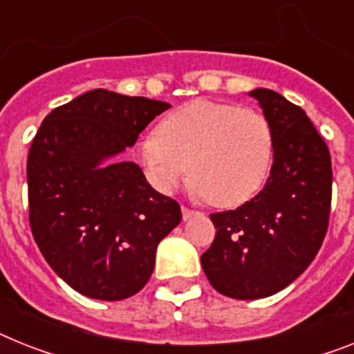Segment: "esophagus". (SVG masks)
I'll list each match as a JSON object with an SVG mask.
<instances>
[{
    "label": "esophagus",
    "instance_id": "obj_1",
    "mask_svg": "<svg viewBox=\"0 0 354 354\" xmlns=\"http://www.w3.org/2000/svg\"><path fill=\"white\" fill-rule=\"evenodd\" d=\"M195 215H198V212H195V209H189V208H186V206H183V218H184V221H188V218L195 217Z\"/></svg>",
    "mask_w": 354,
    "mask_h": 354
}]
</instances>
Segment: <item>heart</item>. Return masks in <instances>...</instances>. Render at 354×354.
<instances>
[{
    "instance_id": "b5f03b06",
    "label": "heart",
    "mask_w": 354,
    "mask_h": 354,
    "mask_svg": "<svg viewBox=\"0 0 354 354\" xmlns=\"http://www.w3.org/2000/svg\"><path fill=\"white\" fill-rule=\"evenodd\" d=\"M275 137L270 121L253 108L195 99L160 119L139 137L133 157L146 180L170 194L192 179L215 206H239L255 197L270 177Z\"/></svg>"
}]
</instances>
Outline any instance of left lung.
I'll use <instances>...</instances> for the list:
<instances>
[{
    "label": "left lung",
    "instance_id": "8db88e82",
    "mask_svg": "<svg viewBox=\"0 0 354 354\" xmlns=\"http://www.w3.org/2000/svg\"><path fill=\"white\" fill-rule=\"evenodd\" d=\"M275 137L270 177L255 197L212 213L215 241L201 257L209 284L230 299L279 293L302 275L328 232L331 156L302 108L268 88L250 92Z\"/></svg>",
    "mask_w": 354,
    "mask_h": 354
}]
</instances>
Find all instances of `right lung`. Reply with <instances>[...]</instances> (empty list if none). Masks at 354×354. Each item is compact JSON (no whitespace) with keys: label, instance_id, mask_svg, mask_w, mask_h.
<instances>
[{"label":"right lung","instance_id":"obj_1","mask_svg":"<svg viewBox=\"0 0 354 354\" xmlns=\"http://www.w3.org/2000/svg\"><path fill=\"white\" fill-rule=\"evenodd\" d=\"M168 108L90 90L54 108L32 141V235L52 270L84 297L122 300L141 291L159 242L183 218L179 204L151 188L136 162L115 159Z\"/></svg>","mask_w":354,"mask_h":354}]
</instances>
